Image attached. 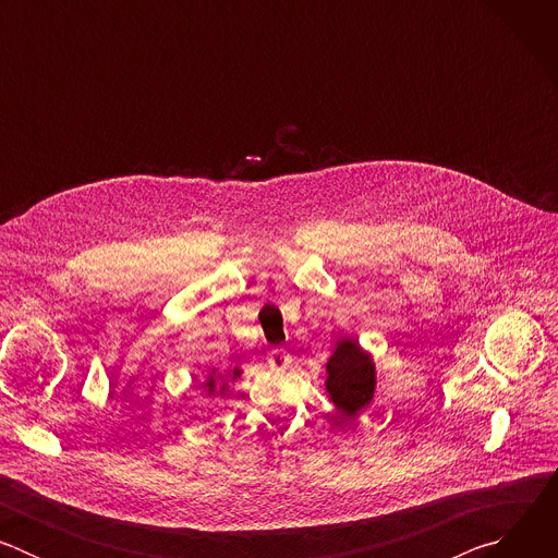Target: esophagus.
<instances>
[{
	"label": "esophagus",
	"mask_w": 558,
	"mask_h": 558,
	"mask_svg": "<svg viewBox=\"0 0 558 558\" xmlns=\"http://www.w3.org/2000/svg\"><path fill=\"white\" fill-rule=\"evenodd\" d=\"M289 360H291V355H289L284 349H271V351H269V364L276 366V368L287 366Z\"/></svg>",
	"instance_id": "1"
}]
</instances>
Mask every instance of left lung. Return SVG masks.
Returning <instances> with one entry per match:
<instances>
[{"label":"left lung","instance_id":"left-lung-1","mask_svg":"<svg viewBox=\"0 0 558 558\" xmlns=\"http://www.w3.org/2000/svg\"><path fill=\"white\" fill-rule=\"evenodd\" d=\"M325 366V390L340 417L347 422L364 413L371 407L377 388L373 355L362 349L355 338L342 336Z\"/></svg>","mask_w":558,"mask_h":558}]
</instances>
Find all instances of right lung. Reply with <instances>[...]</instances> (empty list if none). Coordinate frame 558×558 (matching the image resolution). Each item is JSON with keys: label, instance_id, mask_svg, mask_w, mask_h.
<instances>
[{"label": "right lung", "instance_id": "right-lung-1", "mask_svg": "<svg viewBox=\"0 0 558 558\" xmlns=\"http://www.w3.org/2000/svg\"><path fill=\"white\" fill-rule=\"evenodd\" d=\"M243 375V371L238 366H229L225 373H218L216 368H211L203 381V388H205V395L207 397H214V395H222L229 386V381H235L238 377Z\"/></svg>", "mask_w": 558, "mask_h": 558}]
</instances>
